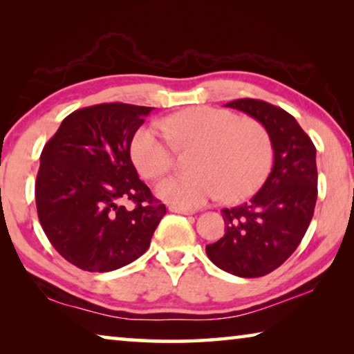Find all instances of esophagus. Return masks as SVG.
Here are the masks:
<instances>
[{
	"instance_id": "34e87169",
	"label": "esophagus",
	"mask_w": 354,
	"mask_h": 354,
	"mask_svg": "<svg viewBox=\"0 0 354 354\" xmlns=\"http://www.w3.org/2000/svg\"><path fill=\"white\" fill-rule=\"evenodd\" d=\"M170 212H176V214H183V215H194L196 211L190 207H179V206H170L169 207Z\"/></svg>"
}]
</instances>
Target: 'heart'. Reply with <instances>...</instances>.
<instances>
[{
  "label": "heart",
  "instance_id": "b5f03b06",
  "mask_svg": "<svg viewBox=\"0 0 354 354\" xmlns=\"http://www.w3.org/2000/svg\"><path fill=\"white\" fill-rule=\"evenodd\" d=\"M160 127L167 136L156 124L137 131L131 158L142 176L156 179L173 164L171 142L176 148H196L190 162L194 173L167 176L156 185L159 198L173 206L198 207L218 196L239 201L259 189L270 171V134L254 118L196 106L173 113Z\"/></svg>",
  "mask_w": 354,
  "mask_h": 354
}]
</instances>
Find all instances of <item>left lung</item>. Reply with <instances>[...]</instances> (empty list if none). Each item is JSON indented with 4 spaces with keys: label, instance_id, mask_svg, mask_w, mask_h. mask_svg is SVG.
Wrapping results in <instances>:
<instances>
[{
    "label": "left lung",
    "instance_id": "obj_1",
    "mask_svg": "<svg viewBox=\"0 0 354 354\" xmlns=\"http://www.w3.org/2000/svg\"><path fill=\"white\" fill-rule=\"evenodd\" d=\"M256 118L268 131L273 169L259 192L241 206L221 211L225 236L206 247L221 270L259 278L297 250L313 220L317 201L315 147L289 112L262 100L226 103Z\"/></svg>",
    "mask_w": 354,
    "mask_h": 354
}]
</instances>
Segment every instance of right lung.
<instances>
[{"mask_svg": "<svg viewBox=\"0 0 354 354\" xmlns=\"http://www.w3.org/2000/svg\"><path fill=\"white\" fill-rule=\"evenodd\" d=\"M153 107L104 103L71 112L40 154L35 205L48 241L87 272L140 257L167 214L131 160V142ZM131 201L135 207L122 205Z\"/></svg>", "mask_w": 354, "mask_h": 354, "instance_id": "right-lung-1", "label": "right lung"}]
</instances>
